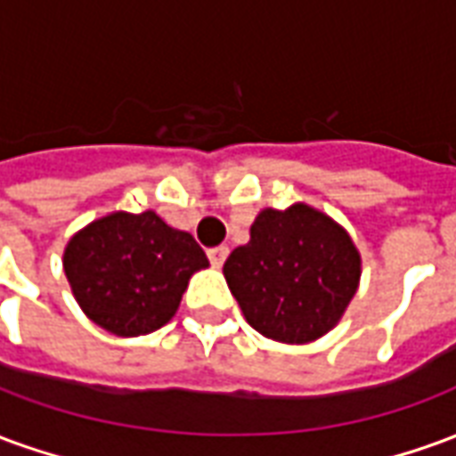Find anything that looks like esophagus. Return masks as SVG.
I'll use <instances>...</instances> for the list:
<instances>
[{
    "instance_id": "obj_1",
    "label": "esophagus",
    "mask_w": 456,
    "mask_h": 456,
    "mask_svg": "<svg viewBox=\"0 0 456 456\" xmlns=\"http://www.w3.org/2000/svg\"><path fill=\"white\" fill-rule=\"evenodd\" d=\"M208 256H209V264H212L215 268H219L222 264H224V261H227L229 248L227 247H212L208 251Z\"/></svg>"
}]
</instances>
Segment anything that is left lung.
Returning <instances> with one entry per match:
<instances>
[{"instance_id":"left-lung-1","label":"left lung","mask_w":456,"mask_h":456,"mask_svg":"<svg viewBox=\"0 0 456 456\" xmlns=\"http://www.w3.org/2000/svg\"><path fill=\"white\" fill-rule=\"evenodd\" d=\"M362 256L335 219L297 202L264 209L224 261L247 322L268 339L305 344L339 322L359 288Z\"/></svg>"}]
</instances>
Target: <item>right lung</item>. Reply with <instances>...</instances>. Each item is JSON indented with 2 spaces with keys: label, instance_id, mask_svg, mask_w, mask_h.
Returning a JSON list of instances; mask_svg holds the SVG:
<instances>
[{
  "label": "right lung",
  "instance_id": "obj_1",
  "mask_svg": "<svg viewBox=\"0 0 456 456\" xmlns=\"http://www.w3.org/2000/svg\"><path fill=\"white\" fill-rule=\"evenodd\" d=\"M209 261L188 232L156 212H114L80 229L63 268L75 300L94 325L117 337L156 332L175 315L190 276Z\"/></svg>",
  "mask_w": 456,
  "mask_h": 456
}]
</instances>
